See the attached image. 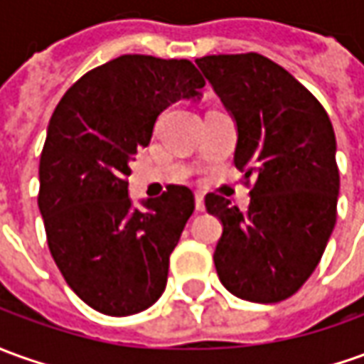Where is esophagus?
Returning a JSON list of instances; mask_svg holds the SVG:
<instances>
[{
    "instance_id": "esophagus-1",
    "label": "esophagus",
    "mask_w": 364,
    "mask_h": 364,
    "mask_svg": "<svg viewBox=\"0 0 364 364\" xmlns=\"http://www.w3.org/2000/svg\"><path fill=\"white\" fill-rule=\"evenodd\" d=\"M194 200H196L198 212H204V210H206V206H204V196H202V194H196V196H194Z\"/></svg>"
}]
</instances>
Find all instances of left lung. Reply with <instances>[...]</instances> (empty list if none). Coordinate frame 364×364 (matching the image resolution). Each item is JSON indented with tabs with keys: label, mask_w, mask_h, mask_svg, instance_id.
Segmentation results:
<instances>
[{
	"label": "left lung",
	"mask_w": 364,
	"mask_h": 364,
	"mask_svg": "<svg viewBox=\"0 0 364 364\" xmlns=\"http://www.w3.org/2000/svg\"><path fill=\"white\" fill-rule=\"evenodd\" d=\"M234 117V162L254 178L245 212L215 194L218 277L235 297L277 303L309 279L337 222L339 168L329 114L293 75L257 53L196 59Z\"/></svg>",
	"instance_id": "1"
}]
</instances>
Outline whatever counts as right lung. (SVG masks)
Listing matches in <instances>:
<instances>
[{
    "instance_id": "1",
    "label": "right lung",
    "mask_w": 364,
    "mask_h": 364,
    "mask_svg": "<svg viewBox=\"0 0 364 364\" xmlns=\"http://www.w3.org/2000/svg\"><path fill=\"white\" fill-rule=\"evenodd\" d=\"M204 85L186 59L122 55L82 75L53 112L39 162V212L65 282L99 313L134 315L164 293L194 194L168 186L139 210L127 178L160 112L200 99Z\"/></svg>"
}]
</instances>
